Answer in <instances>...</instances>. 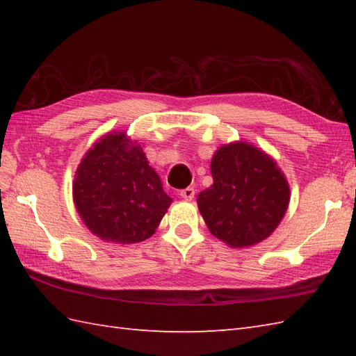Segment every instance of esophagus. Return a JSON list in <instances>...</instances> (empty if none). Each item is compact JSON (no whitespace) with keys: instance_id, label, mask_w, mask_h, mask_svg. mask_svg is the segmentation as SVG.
<instances>
[{"instance_id":"obj_1","label":"esophagus","mask_w":356,"mask_h":356,"mask_svg":"<svg viewBox=\"0 0 356 356\" xmlns=\"http://www.w3.org/2000/svg\"><path fill=\"white\" fill-rule=\"evenodd\" d=\"M194 194H195V190L193 186H188L185 188V190L180 191V197L185 199V200H193L194 199Z\"/></svg>"}]
</instances>
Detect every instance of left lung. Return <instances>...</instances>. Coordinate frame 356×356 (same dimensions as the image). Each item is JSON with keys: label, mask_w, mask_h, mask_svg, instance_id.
Here are the masks:
<instances>
[{"label": "left lung", "mask_w": 356, "mask_h": 356, "mask_svg": "<svg viewBox=\"0 0 356 356\" xmlns=\"http://www.w3.org/2000/svg\"><path fill=\"white\" fill-rule=\"evenodd\" d=\"M214 184L197 197L209 232L231 248L260 243L289 205V184L274 159L246 142H232L211 161Z\"/></svg>", "instance_id": "1"}]
</instances>
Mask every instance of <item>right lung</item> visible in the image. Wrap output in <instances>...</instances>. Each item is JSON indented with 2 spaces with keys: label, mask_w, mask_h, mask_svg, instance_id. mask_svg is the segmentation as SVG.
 <instances>
[{
  "label": "right lung",
  "mask_w": 356,
  "mask_h": 356,
  "mask_svg": "<svg viewBox=\"0 0 356 356\" xmlns=\"http://www.w3.org/2000/svg\"><path fill=\"white\" fill-rule=\"evenodd\" d=\"M73 200L96 237L120 245L153 236L172 202L125 131L105 134L87 151L74 174Z\"/></svg>",
  "instance_id": "obj_1"
}]
</instances>
